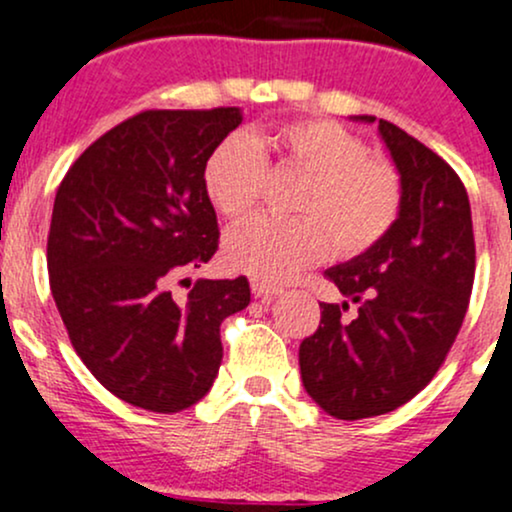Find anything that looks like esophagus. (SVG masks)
Here are the masks:
<instances>
[{
  "label": "esophagus",
  "mask_w": 512,
  "mask_h": 512,
  "mask_svg": "<svg viewBox=\"0 0 512 512\" xmlns=\"http://www.w3.org/2000/svg\"><path fill=\"white\" fill-rule=\"evenodd\" d=\"M252 293H255V298H262V301H272L281 293L279 286L274 284H267V281H260V279H252Z\"/></svg>",
  "instance_id": "34e87169"
}]
</instances>
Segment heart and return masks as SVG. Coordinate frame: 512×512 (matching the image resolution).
<instances>
[{"instance_id":"b5f03b06","label":"heart","mask_w":512,"mask_h":512,"mask_svg":"<svg viewBox=\"0 0 512 512\" xmlns=\"http://www.w3.org/2000/svg\"><path fill=\"white\" fill-rule=\"evenodd\" d=\"M264 151L303 175L293 195L296 219H252L223 240V262L260 281H286L330 252L358 257L392 231L402 211V180L387 161L368 156L351 129L330 120H298L272 132L231 134L204 163L211 207L238 221L255 207Z\"/></svg>"}]
</instances>
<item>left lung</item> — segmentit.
I'll use <instances>...</instances> for the list:
<instances>
[{"label": "left lung", "instance_id": "left-lung-1", "mask_svg": "<svg viewBox=\"0 0 512 512\" xmlns=\"http://www.w3.org/2000/svg\"><path fill=\"white\" fill-rule=\"evenodd\" d=\"M402 180V211L375 248L327 269L346 298L320 303L322 320L298 349L303 387L334 419L402 407L448 356L474 284L472 209L462 180L404 129L373 115ZM349 302L357 313L346 318Z\"/></svg>", "mask_w": 512, "mask_h": 512}]
</instances>
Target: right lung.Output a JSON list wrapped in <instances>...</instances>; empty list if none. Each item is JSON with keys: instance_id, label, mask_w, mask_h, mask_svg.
Listing matches in <instances>:
<instances>
[{"instance_id": "right-lung-1", "label": "right lung", "mask_w": 512, "mask_h": 512, "mask_svg": "<svg viewBox=\"0 0 512 512\" xmlns=\"http://www.w3.org/2000/svg\"><path fill=\"white\" fill-rule=\"evenodd\" d=\"M240 108L146 110L105 132L57 190L50 289L76 354L115 397L156 414L214 385L221 322L248 308L250 284L199 279L185 301L168 284L219 248L204 163Z\"/></svg>"}]
</instances>
